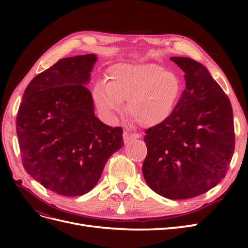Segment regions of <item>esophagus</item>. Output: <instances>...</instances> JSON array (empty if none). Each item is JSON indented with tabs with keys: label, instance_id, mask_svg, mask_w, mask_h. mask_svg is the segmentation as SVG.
Here are the masks:
<instances>
[{
	"label": "esophagus",
	"instance_id": "1",
	"mask_svg": "<svg viewBox=\"0 0 248 248\" xmlns=\"http://www.w3.org/2000/svg\"><path fill=\"white\" fill-rule=\"evenodd\" d=\"M138 138H139V136L137 133H131V132H128V131H124V133H123V140H124L125 144H128L130 140H136Z\"/></svg>",
	"mask_w": 248,
	"mask_h": 248
}]
</instances>
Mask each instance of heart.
Wrapping results in <instances>:
<instances>
[{
	"label": "heart",
	"mask_w": 248,
	"mask_h": 248,
	"mask_svg": "<svg viewBox=\"0 0 248 248\" xmlns=\"http://www.w3.org/2000/svg\"><path fill=\"white\" fill-rule=\"evenodd\" d=\"M108 81L97 84L93 100L107 118L127 114L142 127H154L170 117L181 94L175 73L146 63H118L108 71Z\"/></svg>",
	"instance_id": "heart-1"
}]
</instances>
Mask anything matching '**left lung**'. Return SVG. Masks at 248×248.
Here are the masks:
<instances>
[{
	"label": "left lung",
	"mask_w": 248,
	"mask_h": 248,
	"mask_svg": "<svg viewBox=\"0 0 248 248\" xmlns=\"http://www.w3.org/2000/svg\"><path fill=\"white\" fill-rule=\"evenodd\" d=\"M185 74V90L170 117L146 130L142 175L148 186L170 200L198 197L226 176L235 150L229 97L201 63L171 57Z\"/></svg>",
	"instance_id": "obj_1"
}]
</instances>
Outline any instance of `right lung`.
<instances>
[{"instance_id": "add662e5", "label": "right lung", "mask_w": 248, "mask_h": 248, "mask_svg": "<svg viewBox=\"0 0 248 248\" xmlns=\"http://www.w3.org/2000/svg\"><path fill=\"white\" fill-rule=\"evenodd\" d=\"M95 55L61 59L36 76L16 117L22 166L46 188L78 197L99 181L109 157L124 145L123 129L95 117L86 88Z\"/></svg>"}]
</instances>
